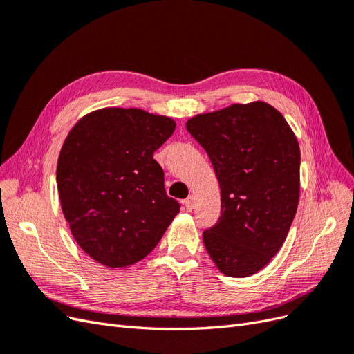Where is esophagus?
<instances>
[{"label":"esophagus","instance_id":"obj_1","mask_svg":"<svg viewBox=\"0 0 354 354\" xmlns=\"http://www.w3.org/2000/svg\"><path fill=\"white\" fill-rule=\"evenodd\" d=\"M183 205H185V208H186L187 211H192V209H194V208H195V199H194V196H189L187 199H185Z\"/></svg>","mask_w":354,"mask_h":354}]
</instances>
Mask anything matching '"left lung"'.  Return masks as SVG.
<instances>
[{
  "mask_svg": "<svg viewBox=\"0 0 354 354\" xmlns=\"http://www.w3.org/2000/svg\"><path fill=\"white\" fill-rule=\"evenodd\" d=\"M187 131L205 149L221 189V214L203 245L232 277L261 270L283 245L299 196V146L264 102L196 115Z\"/></svg>",
  "mask_w": 354,
  "mask_h": 354,
  "instance_id": "left-lung-1",
  "label": "left lung"
}]
</instances>
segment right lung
<instances>
[{"label":"right lung","mask_w":354,"mask_h":354,"mask_svg":"<svg viewBox=\"0 0 354 354\" xmlns=\"http://www.w3.org/2000/svg\"><path fill=\"white\" fill-rule=\"evenodd\" d=\"M174 130L168 116L104 108L69 131L57 162L59 198L75 241L93 260L112 269L140 261L178 214L153 159Z\"/></svg>","instance_id":"obj_1"}]
</instances>
